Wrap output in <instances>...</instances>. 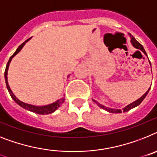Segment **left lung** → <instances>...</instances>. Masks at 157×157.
Returning <instances> with one entry per match:
<instances>
[{
    "instance_id": "8db88e82",
    "label": "left lung",
    "mask_w": 157,
    "mask_h": 157,
    "mask_svg": "<svg viewBox=\"0 0 157 157\" xmlns=\"http://www.w3.org/2000/svg\"><path fill=\"white\" fill-rule=\"evenodd\" d=\"M129 37H130V43H131V44L133 45V47L136 49H138V50H141V51H142V52L147 56L146 52H145V50H144V47H143L142 45H141L140 43H138V42H137V41L135 39V38L133 37V35H131L130 34H129ZM148 61H149V60H148ZM149 64H150V65H151L150 62H149ZM149 90H150V88H148V91H147V92H145V93H144L141 98H139L138 99L135 100V101L133 102V103H129V104L127 105L126 107H125L124 108H122V110H120V109H114V108H110V107H105L104 105L98 103V102L96 101V100H95V99H92V100H93V102H95V103H96V104H97L98 106L100 107V108L103 109V110H105V111H108V112H110V113H116V114H118V113H122V111H123V112H126V111H129L130 109H133V108H134V107H137V106H138V105L140 104V103H141L143 100H144V98L146 97V95H148V92H149Z\"/></svg>"
}]
</instances>
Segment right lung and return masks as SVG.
<instances>
[{"label":"right lung","mask_w":157,"mask_h":157,"mask_svg":"<svg viewBox=\"0 0 157 157\" xmlns=\"http://www.w3.org/2000/svg\"><path fill=\"white\" fill-rule=\"evenodd\" d=\"M31 39H28V40H26L24 43H22L20 46H19L17 50H16V52L13 54V55L11 56V58H9V62L7 63L6 65V69H5V83H6V86H7V89L9 91V94H10L11 97L13 98V99L16 102L19 106H20L23 108L26 109V110H28V111H31V112H34L35 114H51V113L54 112V111L62 106V103L65 102V95H63V97L61 98L60 99H58L57 101L54 102V103H50V104H47V105H44V106H35V105L33 104H29V103H24V102H22L21 100L18 99V98L16 97V95L13 94V91L11 90L10 87H9V82H8V70H9V64H10L11 61L14 58L16 54H18L20 52V50H22V48L24 47V45L26 44V43H28V41L30 40ZM69 77V75L68 76V77Z\"/></svg>","instance_id":"1"}]
</instances>
